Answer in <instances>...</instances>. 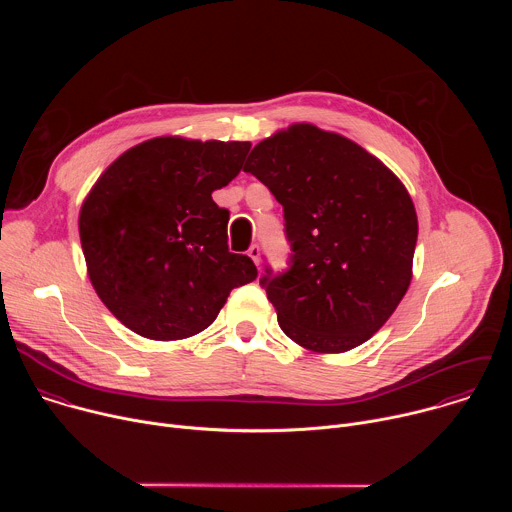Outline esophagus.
Here are the masks:
<instances>
[{"instance_id":"34e87169","label":"esophagus","mask_w":512,"mask_h":512,"mask_svg":"<svg viewBox=\"0 0 512 512\" xmlns=\"http://www.w3.org/2000/svg\"><path fill=\"white\" fill-rule=\"evenodd\" d=\"M247 255L255 261V265H259V261H261V249H259V245H251L249 251H247Z\"/></svg>"}]
</instances>
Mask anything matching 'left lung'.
Masks as SVG:
<instances>
[{
	"mask_svg": "<svg viewBox=\"0 0 512 512\" xmlns=\"http://www.w3.org/2000/svg\"><path fill=\"white\" fill-rule=\"evenodd\" d=\"M283 206L287 269L259 283L281 330L314 352L367 342L411 283L417 214L399 178L358 143L310 123L257 143L245 168Z\"/></svg>",
	"mask_w": 512,
	"mask_h": 512,
	"instance_id": "1",
	"label": "left lung"
}]
</instances>
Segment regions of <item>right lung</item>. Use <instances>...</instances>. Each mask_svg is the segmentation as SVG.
Masks as SVG:
<instances>
[{
  "instance_id": "obj_1",
  "label": "right lung",
  "mask_w": 512,
  "mask_h": 512,
  "mask_svg": "<svg viewBox=\"0 0 512 512\" xmlns=\"http://www.w3.org/2000/svg\"><path fill=\"white\" fill-rule=\"evenodd\" d=\"M249 141L156 137L119 156L89 192L79 233L97 296L129 330L180 340L208 328L257 267L229 251V210L212 192Z\"/></svg>"
}]
</instances>
